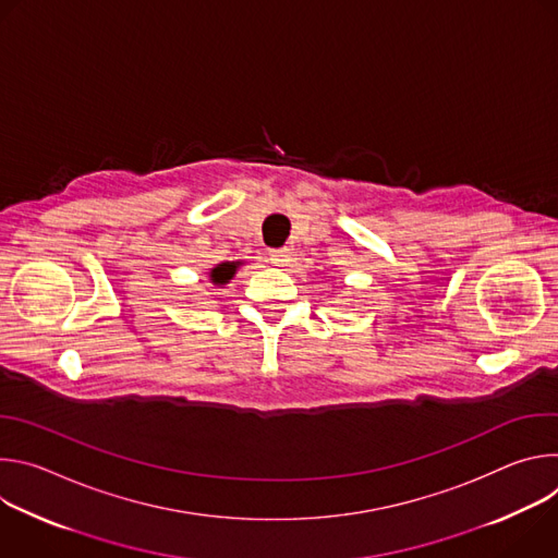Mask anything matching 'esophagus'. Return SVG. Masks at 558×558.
Listing matches in <instances>:
<instances>
[{
	"mask_svg": "<svg viewBox=\"0 0 558 558\" xmlns=\"http://www.w3.org/2000/svg\"><path fill=\"white\" fill-rule=\"evenodd\" d=\"M269 260L278 267H284L289 263V250L287 247H280V250H271L269 252Z\"/></svg>",
	"mask_w": 558,
	"mask_h": 558,
	"instance_id": "obj_1",
	"label": "esophagus"
}]
</instances>
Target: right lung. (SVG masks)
Wrapping results in <instances>:
<instances>
[{
  "mask_svg": "<svg viewBox=\"0 0 558 558\" xmlns=\"http://www.w3.org/2000/svg\"><path fill=\"white\" fill-rule=\"evenodd\" d=\"M235 267H238V263H220V265H216V267L209 271L211 282H214V284H227V282L233 278Z\"/></svg>",
  "mask_w": 558,
  "mask_h": 558,
  "instance_id": "obj_1",
  "label": "right lung"
}]
</instances>
